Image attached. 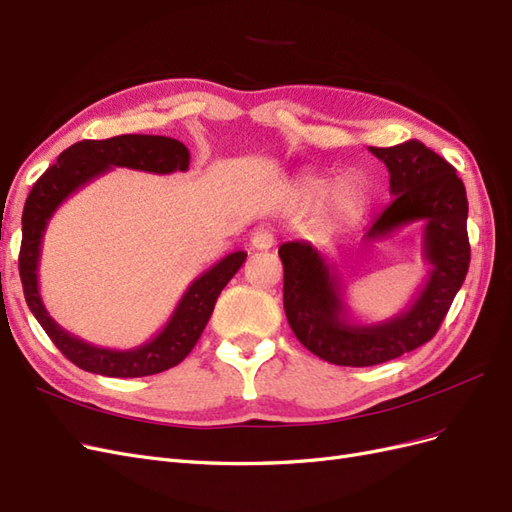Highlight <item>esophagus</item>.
I'll list each match as a JSON object with an SVG mask.
<instances>
[{
  "label": "esophagus",
  "mask_w": 512,
  "mask_h": 512,
  "mask_svg": "<svg viewBox=\"0 0 512 512\" xmlns=\"http://www.w3.org/2000/svg\"><path fill=\"white\" fill-rule=\"evenodd\" d=\"M250 245L254 247V250H260V252L271 250V247L275 245L273 232L269 228H256L250 235Z\"/></svg>",
  "instance_id": "esophagus-1"
}]
</instances>
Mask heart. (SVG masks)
Listing matches in <instances>:
<instances>
[{
  "label": "heart",
  "instance_id": "1",
  "mask_svg": "<svg viewBox=\"0 0 512 512\" xmlns=\"http://www.w3.org/2000/svg\"><path fill=\"white\" fill-rule=\"evenodd\" d=\"M307 198L316 194V185L307 188ZM365 205V192L356 181L342 179L322 194L316 215L318 222L324 226H337L352 220Z\"/></svg>",
  "mask_w": 512,
  "mask_h": 512
}]
</instances>
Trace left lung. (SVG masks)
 <instances>
[{
  "instance_id": "1",
  "label": "left lung",
  "mask_w": 512,
  "mask_h": 512,
  "mask_svg": "<svg viewBox=\"0 0 512 512\" xmlns=\"http://www.w3.org/2000/svg\"><path fill=\"white\" fill-rule=\"evenodd\" d=\"M369 151L389 168L393 200L371 222L365 239L376 241L423 222L421 254L431 269L404 312L359 322L344 301L337 271L316 245L288 241L280 247L292 333L322 361L346 367L386 363L429 342L470 267L468 198L455 168L418 141Z\"/></svg>"
}]
</instances>
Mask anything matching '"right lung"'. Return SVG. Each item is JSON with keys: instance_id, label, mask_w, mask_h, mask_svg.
Listing matches in <instances>:
<instances>
[{"instance_id": "1", "label": "right lung", "mask_w": 512, "mask_h": 512, "mask_svg": "<svg viewBox=\"0 0 512 512\" xmlns=\"http://www.w3.org/2000/svg\"><path fill=\"white\" fill-rule=\"evenodd\" d=\"M115 166L145 170V173L156 175L177 173V170L185 173L190 168V151L177 138L149 134H123L106 138V141H81L68 147L34 183L25 200L19 273L27 307L32 309L40 327L53 339V344L66 359L76 367L91 371V374L141 378L179 365L192 352L213 314L215 301L232 280V275L241 269L247 252H232L220 262H215L203 275H198L183 292L173 316L168 318L162 331L141 346L130 350L100 348L61 329L46 312L40 297L38 267L44 232L53 213L72 194L106 175Z\"/></svg>"}]
</instances>
